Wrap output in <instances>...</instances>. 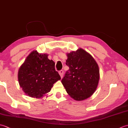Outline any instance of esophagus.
<instances>
[{
	"label": "esophagus",
	"mask_w": 128,
	"mask_h": 128,
	"mask_svg": "<svg viewBox=\"0 0 128 128\" xmlns=\"http://www.w3.org/2000/svg\"><path fill=\"white\" fill-rule=\"evenodd\" d=\"M59 74L60 76H61V78H62V75H63V74H64V71L62 70H60V71L59 72Z\"/></svg>",
	"instance_id": "34e87169"
}]
</instances>
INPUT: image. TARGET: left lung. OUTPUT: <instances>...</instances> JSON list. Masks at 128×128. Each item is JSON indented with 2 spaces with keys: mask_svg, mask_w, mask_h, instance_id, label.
Returning a JSON list of instances; mask_svg holds the SVG:
<instances>
[{
  "mask_svg": "<svg viewBox=\"0 0 128 128\" xmlns=\"http://www.w3.org/2000/svg\"><path fill=\"white\" fill-rule=\"evenodd\" d=\"M69 67L62 83L73 99L82 100L96 91L100 79L98 66L93 57L81 48L67 54Z\"/></svg>",
  "mask_w": 128,
  "mask_h": 128,
  "instance_id": "obj_1",
  "label": "left lung"
}]
</instances>
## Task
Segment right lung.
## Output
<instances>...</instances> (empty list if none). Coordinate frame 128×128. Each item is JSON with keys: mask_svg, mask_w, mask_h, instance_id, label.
I'll return each mask as SVG.
<instances>
[{"mask_svg": "<svg viewBox=\"0 0 128 128\" xmlns=\"http://www.w3.org/2000/svg\"><path fill=\"white\" fill-rule=\"evenodd\" d=\"M61 78L55 69V62L48 54L34 50L27 57L18 72L20 86L30 97L40 98L51 90Z\"/></svg>", "mask_w": 128, "mask_h": 128, "instance_id": "right-lung-1", "label": "right lung"}]
</instances>
